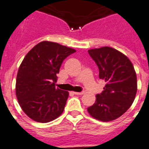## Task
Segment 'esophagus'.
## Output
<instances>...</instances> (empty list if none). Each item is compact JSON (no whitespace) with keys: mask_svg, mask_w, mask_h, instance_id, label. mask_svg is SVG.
Masks as SVG:
<instances>
[{"mask_svg":"<svg viewBox=\"0 0 149 149\" xmlns=\"http://www.w3.org/2000/svg\"><path fill=\"white\" fill-rule=\"evenodd\" d=\"M73 93H74L75 95H83L84 93V92H81V93H78V92H74Z\"/></svg>","mask_w":149,"mask_h":149,"instance_id":"1","label":"esophagus"}]
</instances>
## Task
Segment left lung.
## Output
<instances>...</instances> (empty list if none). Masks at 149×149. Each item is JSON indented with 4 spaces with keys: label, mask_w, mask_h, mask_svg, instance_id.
Masks as SVG:
<instances>
[{
    "label": "left lung",
    "mask_w": 149,
    "mask_h": 149,
    "mask_svg": "<svg viewBox=\"0 0 149 149\" xmlns=\"http://www.w3.org/2000/svg\"><path fill=\"white\" fill-rule=\"evenodd\" d=\"M88 52L98 66L100 79L106 82L88 112L100 121H111L123 115L134 101L137 91L134 67L125 54L111 47Z\"/></svg>",
    "instance_id": "1"
}]
</instances>
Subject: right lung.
<instances>
[{
	"label": "right lung",
	"mask_w": 149,
	"mask_h": 149,
	"mask_svg": "<svg viewBox=\"0 0 149 149\" xmlns=\"http://www.w3.org/2000/svg\"><path fill=\"white\" fill-rule=\"evenodd\" d=\"M76 52L58 43L41 41L28 52L18 69L16 95L26 115L47 123L61 115L68 92L55 87L62 62Z\"/></svg>",
	"instance_id": "1"
}]
</instances>
